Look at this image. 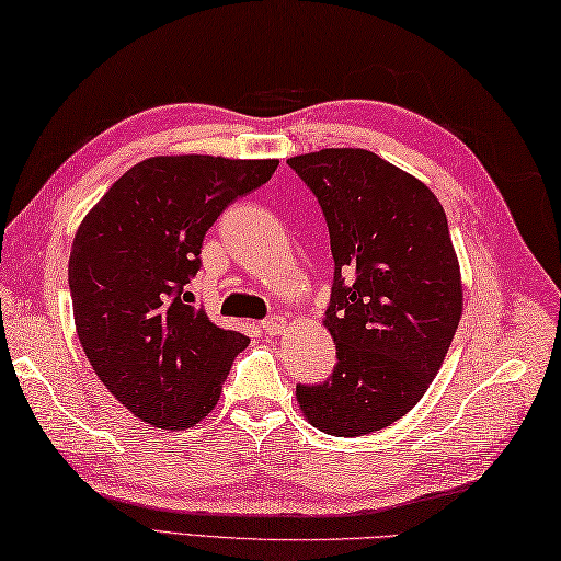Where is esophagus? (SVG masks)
<instances>
[{"mask_svg":"<svg viewBox=\"0 0 561 561\" xmlns=\"http://www.w3.org/2000/svg\"><path fill=\"white\" fill-rule=\"evenodd\" d=\"M260 328H262V332H265V335H270V337L282 335L284 328H287V318H282V316L265 318V320H262V323H260Z\"/></svg>","mask_w":561,"mask_h":561,"instance_id":"1","label":"esophagus"}]
</instances>
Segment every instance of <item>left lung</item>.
<instances>
[{
  "label": "left lung",
  "mask_w": 561,
  "mask_h": 561,
  "mask_svg": "<svg viewBox=\"0 0 561 561\" xmlns=\"http://www.w3.org/2000/svg\"><path fill=\"white\" fill-rule=\"evenodd\" d=\"M313 190L335 260L325 328L337 366L296 386L308 422L332 436L386 428L422 400L462 313L448 219L414 175L366 149H323L287 161Z\"/></svg>",
  "instance_id": "obj_1"
}]
</instances>
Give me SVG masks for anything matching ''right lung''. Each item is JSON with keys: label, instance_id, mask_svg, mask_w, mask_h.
Segmentation results:
<instances>
[{"label": "right lung", "instance_id": "right-lung-1", "mask_svg": "<svg viewBox=\"0 0 561 561\" xmlns=\"http://www.w3.org/2000/svg\"><path fill=\"white\" fill-rule=\"evenodd\" d=\"M277 159L151 157L133 165L81 221L69 255L75 325L115 400L159 428H190L219 402L248 337L214 325L185 284L202 238Z\"/></svg>", "mask_w": 561, "mask_h": 561}]
</instances>
